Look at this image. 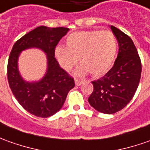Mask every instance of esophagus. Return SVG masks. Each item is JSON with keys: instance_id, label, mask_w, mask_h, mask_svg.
Masks as SVG:
<instances>
[{"instance_id": "obj_1", "label": "esophagus", "mask_w": 150, "mask_h": 150, "mask_svg": "<svg viewBox=\"0 0 150 150\" xmlns=\"http://www.w3.org/2000/svg\"><path fill=\"white\" fill-rule=\"evenodd\" d=\"M75 85H77V86H79V85H81V84L83 83V81H82V80H79V79H75Z\"/></svg>"}]
</instances>
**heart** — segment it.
Returning a JSON list of instances; mask_svg holds the SVG:
<instances>
[{
  "label": "heart",
  "mask_w": 150,
  "mask_h": 150,
  "mask_svg": "<svg viewBox=\"0 0 150 150\" xmlns=\"http://www.w3.org/2000/svg\"><path fill=\"white\" fill-rule=\"evenodd\" d=\"M117 52V42L112 33L88 30L71 33L67 38L66 47H56L55 56L65 71H70L78 58L81 65L76 70L77 75L90 72L93 76H99L109 71Z\"/></svg>",
  "instance_id": "1"
}]
</instances>
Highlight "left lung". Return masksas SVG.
Segmentation results:
<instances>
[{
	"label": "left lung",
	"mask_w": 150,
	"mask_h": 150,
	"mask_svg": "<svg viewBox=\"0 0 150 150\" xmlns=\"http://www.w3.org/2000/svg\"><path fill=\"white\" fill-rule=\"evenodd\" d=\"M110 28L118 42L117 57L103 77L92 81L93 91L88 98L94 109L105 114L115 113L131 102L141 75V62L132 39L117 28Z\"/></svg>",
	"instance_id": "8db88e82"
}]
</instances>
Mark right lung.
Here are the masks:
<instances>
[{
  "instance_id": "right-lung-1",
  "label": "right lung",
  "mask_w": 150,
  "mask_h": 150,
  "mask_svg": "<svg viewBox=\"0 0 150 150\" xmlns=\"http://www.w3.org/2000/svg\"><path fill=\"white\" fill-rule=\"evenodd\" d=\"M69 28L39 26L15 42L11 50L8 67V82L14 96L29 113L49 117L62 108L69 91L75 87L74 79L59 66L55 58V48ZM38 48L46 54L47 70L43 78L27 81L20 74L18 58L23 50Z\"/></svg>"
}]
</instances>
